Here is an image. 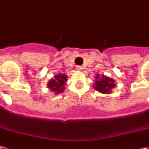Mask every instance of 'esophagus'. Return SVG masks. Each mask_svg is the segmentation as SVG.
<instances>
[{
	"mask_svg": "<svg viewBox=\"0 0 149 149\" xmlns=\"http://www.w3.org/2000/svg\"><path fill=\"white\" fill-rule=\"evenodd\" d=\"M77 69L78 71H81L83 69V68L81 66H77Z\"/></svg>",
	"mask_w": 149,
	"mask_h": 149,
	"instance_id": "obj_1",
	"label": "esophagus"
}]
</instances>
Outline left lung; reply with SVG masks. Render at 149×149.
Here are the masks:
<instances>
[{"instance_id": "left-lung-1", "label": "left lung", "mask_w": 149, "mask_h": 149, "mask_svg": "<svg viewBox=\"0 0 149 149\" xmlns=\"http://www.w3.org/2000/svg\"><path fill=\"white\" fill-rule=\"evenodd\" d=\"M95 79V86L93 87L100 93L110 94L112 91V89L116 86L115 81L113 79L105 77L104 75H102V77H100V75L97 74Z\"/></svg>"}]
</instances>
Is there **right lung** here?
<instances>
[{"label":"right lung","mask_w":149,"mask_h":149,"mask_svg":"<svg viewBox=\"0 0 149 149\" xmlns=\"http://www.w3.org/2000/svg\"><path fill=\"white\" fill-rule=\"evenodd\" d=\"M67 81V76L65 74H58L54 76V79L50 80L48 82V87L51 91L55 94H59L63 91L64 85Z\"/></svg>","instance_id":"obj_1"}]
</instances>
